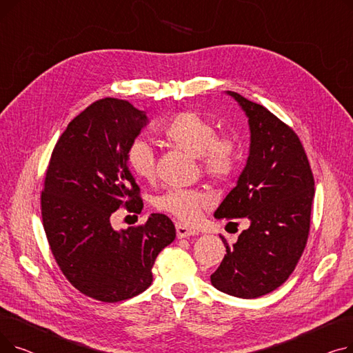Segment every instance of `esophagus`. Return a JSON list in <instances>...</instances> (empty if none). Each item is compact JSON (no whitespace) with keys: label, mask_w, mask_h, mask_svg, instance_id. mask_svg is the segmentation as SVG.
Segmentation results:
<instances>
[{"label":"esophagus","mask_w":353,"mask_h":353,"mask_svg":"<svg viewBox=\"0 0 353 353\" xmlns=\"http://www.w3.org/2000/svg\"><path fill=\"white\" fill-rule=\"evenodd\" d=\"M176 232H177V237H179V239L190 237V236H194V234L199 233L197 230H194V229H192V228H188V226H184V225H181V223H177V225H176Z\"/></svg>","instance_id":"1"}]
</instances>
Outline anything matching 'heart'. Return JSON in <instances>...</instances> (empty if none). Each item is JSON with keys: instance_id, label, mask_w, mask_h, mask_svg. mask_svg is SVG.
<instances>
[{"instance_id": "1", "label": "heart", "mask_w": 353, "mask_h": 353, "mask_svg": "<svg viewBox=\"0 0 353 353\" xmlns=\"http://www.w3.org/2000/svg\"><path fill=\"white\" fill-rule=\"evenodd\" d=\"M161 134L180 150L196 156L203 174L216 183L230 180L239 169L242 150L236 136L216 134L214 124L196 111H180L170 117L161 127ZM125 160L137 179L152 181L156 177V154L148 140L130 143ZM213 201V196L201 189L172 188L154 199V208L183 223H192Z\"/></svg>"}]
</instances>
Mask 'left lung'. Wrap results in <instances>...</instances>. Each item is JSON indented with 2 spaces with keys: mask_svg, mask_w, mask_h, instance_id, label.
<instances>
[{
  "mask_svg": "<svg viewBox=\"0 0 353 353\" xmlns=\"http://www.w3.org/2000/svg\"><path fill=\"white\" fill-rule=\"evenodd\" d=\"M245 110L250 154L237 184L220 203L216 219L250 220L210 276L220 292L254 299L283 285L306 248L314 180L301 139L263 105L228 91Z\"/></svg>",
  "mask_w": 353,
  "mask_h": 353,
  "instance_id": "obj_1",
  "label": "left lung"
}]
</instances>
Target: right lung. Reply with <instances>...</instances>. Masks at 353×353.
Here are the masks:
<instances>
[{"label": "right lung", "instance_id": "1", "mask_svg": "<svg viewBox=\"0 0 353 353\" xmlns=\"http://www.w3.org/2000/svg\"><path fill=\"white\" fill-rule=\"evenodd\" d=\"M145 124L144 111L127 100H97L70 121L46 172L41 216L51 253L67 281L100 302L144 292L157 254L176 237L161 213L121 232L110 221L120 208L143 209L125 153Z\"/></svg>", "mask_w": 353, "mask_h": 353}]
</instances>
